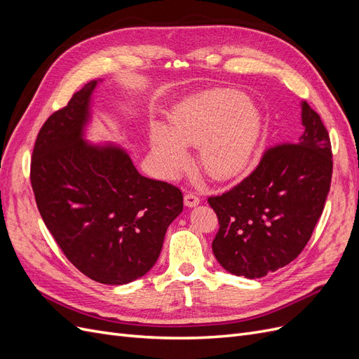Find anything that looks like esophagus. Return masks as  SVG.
Instances as JSON below:
<instances>
[{
  "label": "esophagus",
  "instance_id": "34e87169",
  "mask_svg": "<svg viewBox=\"0 0 359 359\" xmlns=\"http://www.w3.org/2000/svg\"><path fill=\"white\" fill-rule=\"evenodd\" d=\"M199 203H201V199L196 196V194L187 193L186 196H184V205H186L187 208H194V206H198Z\"/></svg>",
  "mask_w": 359,
  "mask_h": 359
}]
</instances>
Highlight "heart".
Listing matches in <instances>:
<instances>
[{
	"instance_id": "obj_1",
	"label": "heart",
	"mask_w": 359,
	"mask_h": 359,
	"mask_svg": "<svg viewBox=\"0 0 359 359\" xmlns=\"http://www.w3.org/2000/svg\"><path fill=\"white\" fill-rule=\"evenodd\" d=\"M264 119V112L238 90L193 94L173 107L169 127L151 124V156L161 175L173 178L189 166L187 147L199 148L201 168L211 180H236L245 175L257 154Z\"/></svg>"
}]
</instances>
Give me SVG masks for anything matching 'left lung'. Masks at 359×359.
<instances>
[{
    "mask_svg": "<svg viewBox=\"0 0 359 359\" xmlns=\"http://www.w3.org/2000/svg\"><path fill=\"white\" fill-rule=\"evenodd\" d=\"M299 106L295 144L268 149L252 175L208 199L220 224L212 253L233 276L260 278L290 264L322 215L332 175L330 135L307 102Z\"/></svg>",
    "mask_w": 359,
    "mask_h": 359,
    "instance_id": "left-lung-1",
    "label": "left lung"
}]
</instances>
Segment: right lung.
I'll return each mask as SVG.
<instances>
[{
	"label": "right lung",
	"mask_w": 359,
	"mask_h": 359,
	"mask_svg": "<svg viewBox=\"0 0 359 359\" xmlns=\"http://www.w3.org/2000/svg\"><path fill=\"white\" fill-rule=\"evenodd\" d=\"M91 81L39 132L31 186L43 222L81 273L103 285L144 277L160 256L169 224L182 212V194L140 175L118 144L91 142Z\"/></svg>",
	"instance_id": "right-lung-1"
}]
</instances>
